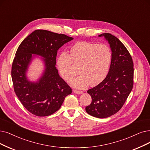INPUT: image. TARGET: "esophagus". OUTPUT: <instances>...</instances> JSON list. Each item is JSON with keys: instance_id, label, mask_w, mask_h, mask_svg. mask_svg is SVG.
<instances>
[{"instance_id": "obj_1", "label": "esophagus", "mask_w": 150, "mask_h": 150, "mask_svg": "<svg viewBox=\"0 0 150 150\" xmlns=\"http://www.w3.org/2000/svg\"><path fill=\"white\" fill-rule=\"evenodd\" d=\"M73 92L75 93H77V94H81L82 93V92L81 91H77V90H74Z\"/></svg>"}]
</instances>
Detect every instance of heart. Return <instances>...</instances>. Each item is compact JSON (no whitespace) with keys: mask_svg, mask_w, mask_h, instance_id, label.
<instances>
[{"mask_svg":"<svg viewBox=\"0 0 150 150\" xmlns=\"http://www.w3.org/2000/svg\"><path fill=\"white\" fill-rule=\"evenodd\" d=\"M112 58L110 48L103 44H96L79 42L71 48L70 55L63 52L59 55L57 65L63 78L68 80L75 72L73 63L79 65L80 74L69 81L77 88L96 86L102 82L108 73Z\"/></svg>","mask_w":150,"mask_h":150,"instance_id":"heart-1","label":"heart"}]
</instances>
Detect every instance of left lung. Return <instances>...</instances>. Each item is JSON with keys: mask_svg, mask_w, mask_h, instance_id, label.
<instances>
[{"mask_svg": "<svg viewBox=\"0 0 150 150\" xmlns=\"http://www.w3.org/2000/svg\"><path fill=\"white\" fill-rule=\"evenodd\" d=\"M112 52L110 70L106 78L87 91L92 102L86 111L93 117L105 118L121 110L134 86V63L126 47L115 35L104 33Z\"/></svg>", "mask_w": 150, "mask_h": 150, "instance_id": "left-lung-1", "label": "left lung"}]
</instances>
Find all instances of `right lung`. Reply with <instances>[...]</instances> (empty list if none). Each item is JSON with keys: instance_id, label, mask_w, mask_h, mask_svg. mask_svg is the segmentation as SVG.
Masks as SVG:
<instances>
[{"instance_id": "1", "label": "right lung", "mask_w": 150, "mask_h": 150, "mask_svg": "<svg viewBox=\"0 0 150 150\" xmlns=\"http://www.w3.org/2000/svg\"><path fill=\"white\" fill-rule=\"evenodd\" d=\"M73 39L63 34L38 29L24 39L18 48L11 67V79L18 98L33 115H52L72 93L71 88L59 76L55 64L58 50ZM32 54L45 58V71L37 83L28 80L25 74Z\"/></svg>"}]
</instances>
